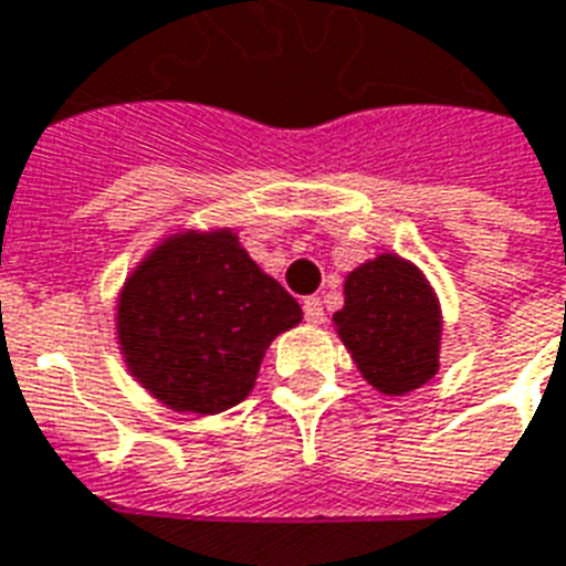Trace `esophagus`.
I'll use <instances>...</instances> for the list:
<instances>
[{"instance_id": "1", "label": "esophagus", "mask_w": 566, "mask_h": 566, "mask_svg": "<svg viewBox=\"0 0 566 566\" xmlns=\"http://www.w3.org/2000/svg\"><path fill=\"white\" fill-rule=\"evenodd\" d=\"M304 318L310 324H322L324 322L322 297H304Z\"/></svg>"}]
</instances>
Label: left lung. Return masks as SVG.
<instances>
[{"mask_svg": "<svg viewBox=\"0 0 566 566\" xmlns=\"http://www.w3.org/2000/svg\"><path fill=\"white\" fill-rule=\"evenodd\" d=\"M333 324L363 378L384 396L413 392L437 375L440 304L422 271L396 253L348 274L345 306Z\"/></svg>", "mask_w": 566, "mask_h": 566, "instance_id": "8db88e82", "label": "left lung"}]
</instances>
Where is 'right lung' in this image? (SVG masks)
Returning a JSON list of instances; mask_svg holds the SVG:
<instances>
[{
    "label": "right lung",
    "mask_w": 566,
    "mask_h": 566,
    "mask_svg": "<svg viewBox=\"0 0 566 566\" xmlns=\"http://www.w3.org/2000/svg\"><path fill=\"white\" fill-rule=\"evenodd\" d=\"M304 318L233 230L177 233L129 274L117 301L126 366L179 413H221L253 389L265 348Z\"/></svg>",
    "instance_id": "right-lung-1"
}]
</instances>
